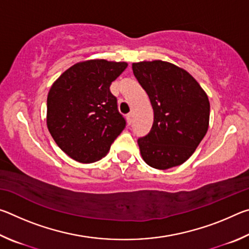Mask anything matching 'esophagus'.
Segmentation results:
<instances>
[{
	"instance_id": "1",
	"label": "esophagus",
	"mask_w": 249,
	"mask_h": 249,
	"mask_svg": "<svg viewBox=\"0 0 249 249\" xmlns=\"http://www.w3.org/2000/svg\"><path fill=\"white\" fill-rule=\"evenodd\" d=\"M126 120H127L128 125H130V124L133 123V114H132V113H128V114L126 115Z\"/></svg>"
}]
</instances>
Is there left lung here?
Listing matches in <instances>:
<instances>
[{"instance_id": "8db88e82", "label": "left lung", "mask_w": 249, "mask_h": 249, "mask_svg": "<svg viewBox=\"0 0 249 249\" xmlns=\"http://www.w3.org/2000/svg\"><path fill=\"white\" fill-rule=\"evenodd\" d=\"M132 68L154 109L153 127L137 141L142 159L160 170L182 165L208 132V95L188 71L170 62H134Z\"/></svg>"}]
</instances>
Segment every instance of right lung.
Here are the masks:
<instances>
[{"label":"right lung","mask_w":249,"mask_h":249,"mask_svg":"<svg viewBox=\"0 0 249 249\" xmlns=\"http://www.w3.org/2000/svg\"><path fill=\"white\" fill-rule=\"evenodd\" d=\"M127 62L92 59L70 67L50 88L47 127L62 151L82 163L98 161L125 128L109 86Z\"/></svg>","instance_id":"right-lung-1"}]
</instances>
